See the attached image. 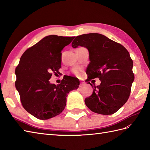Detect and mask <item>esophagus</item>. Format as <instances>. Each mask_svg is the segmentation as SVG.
Returning a JSON list of instances; mask_svg holds the SVG:
<instances>
[{"label":"esophagus","mask_w":150,"mask_h":150,"mask_svg":"<svg viewBox=\"0 0 150 150\" xmlns=\"http://www.w3.org/2000/svg\"><path fill=\"white\" fill-rule=\"evenodd\" d=\"M84 82H81V85H80V87H82V86H84Z\"/></svg>","instance_id":"obj_1"}]
</instances>
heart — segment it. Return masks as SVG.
Wrapping results in <instances>:
<instances>
[{"label":"heart","mask_w":150,"mask_h":150,"mask_svg":"<svg viewBox=\"0 0 150 150\" xmlns=\"http://www.w3.org/2000/svg\"><path fill=\"white\" fill-rule=\"evenodd\" d=\"M73 72H74V73H75L76 75H80V73H81L80 70H79V69H77V68L74 69V71H73Z\"/></svg>","instance_id":"1"}]
</instances>
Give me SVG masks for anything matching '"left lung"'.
I'll return each mask as SVG.
<instances>
[{
	"label": "left lung",
	"instance_id": "8db88e82",
	"mask_svg": "<svg viewBox=\"0 0 150 150\" xmlns=\"http://www.w3.org/2000/svg\"><path fill=\"white\" fill-rule=\"evenodd\" d=\"M71 46L73 48L81 46L88 50L90 62L86 69V81L98 77L101 82L95 86L91 96L85 98L86 106L101 115L117 112L128 100L135 78L133 60L128 50L120 44L95 33L76 37Z\"/></svg>",
	"mask_w": 150,
	"mask_h": 150
}]
</instances>
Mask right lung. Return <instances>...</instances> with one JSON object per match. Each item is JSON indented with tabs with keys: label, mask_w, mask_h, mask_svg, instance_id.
I'll return each mask as SVG.
<instances>
[{
	"label": "right lung",
	"mask_w": 150,
	"mask_h": 150,
	"mask_svg": "<svg viewBox=\"0 0 150 150\" xmlns=\"http://www.w3.org/2000/svg\"><path fill=\"white\" fill-rule=\"evenodd\" d=\"M75 37L55 35L44 37L28 48L21 57L15 69V87L22 106L28 113L41 120L58 115L64 110L66 97L79 88V80L70 77L58 85L50 83L52 73L61 68V51Z\"/></svg>",
	"instance_id": "obj_1"
}]
</instances>
